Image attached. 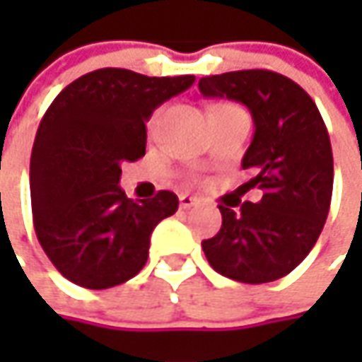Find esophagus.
<instances>
[{"label": "esophagus", "mask_w": 362, "mask_h": 362, "mask_svg": "<svg viewBox=\"0 0 362 362\" xmlns=\"http://www.w3.org/2000/svg\"><path fill=\"white\" fill-rule=\"evenodd\" d=\"M199 203V199L197 197H193V195H181L179 197V205H181V209H189V207H193V205H197Z\"/></svg>", "instance_id": "obj_1"}]
</instances>
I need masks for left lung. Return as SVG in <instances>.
<instances>
[{
	"label": "left lung",
	"instance_id": "8db88e82",
	"mask_svg": "<svg viewBox=\"0 0 362 362\" xmlns=\"http://www.w3.org/2000/svg\"><path fill=\"white\" fill-rule=\"evenodd\" d=\"M199 92L247 106L254 139L242 159L262 189L238 211L219 205L221 230L202 247L211 268L243 284L284 278L314 247L332 197V148L314 100L294 80L270 70H240L199 80Z\"/></svg>",
	"mask_w": 362,
	"mask_h": 362
}]
</instances>
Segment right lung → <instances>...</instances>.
Returning <instances> with one entry per match:
<instances>
[{
    "mask_svg": "<svg viewBox=\"0 0 362 362\" xmlns=\"http://www.w3.org/2000/svg\"><path fill=\"white\" fill-rule=\"evenodd\" d=\"M195 76H145L100 68L68 84L35 132L30 160L37 242L70 282L105 290L143 270L151 233L179 199L159 191L132 202L120 165L145 155L153 110L185 92Z\"/></svg>",
    "mask_w": 362,
    "mask_h": 362,
    "instance_id": "obj_1",
    "label": "right lung"
}]
</instances>
